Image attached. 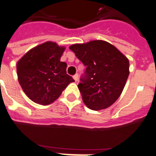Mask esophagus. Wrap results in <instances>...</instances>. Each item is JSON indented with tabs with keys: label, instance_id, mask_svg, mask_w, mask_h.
I'll use <instances>...</instances> for the list:
<instances>
[{
	"label": "esophagus",
	"instance_id": "obj_1",
	"mask_svg": "<svg viewBox=\"0 0 156 156\" xmlns=\"http://www.w3.org/2000/svg\"><path fill=\"white\" fill-rule=\"evenodd\" d=\"M73 78H74L75 81H78V79H79V75H78V74H75V75L73 76Z\"/></svg>",
	"mask_w": 156,
	"mask_h": 156
}]
</instances>
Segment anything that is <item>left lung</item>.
Wrapping results in <instances>:
<instances>
[{"mask_svg": "<svg viewBox=\"0 0 156 156\" xmlns=\"http://www.w3.org/2000/svg\"><path fill=\"white\" fill-rule=\"evenodd\" d=\"M86 69L78 84L83 103L94 111L116 101L129 76V61L115 46L104 41L69 47Z\"/></svg>", "mask_w": 156, "mask_h": 156, "instance_id": "left-lung-1", "label": "left lung"}]
</instances>
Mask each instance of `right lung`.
<instances>
[{"label":"right lung","instance_id":"obj_1","mask_svg":"<svg viewBox=\"0 0 156 156\" xmlns=\"http://www.w3.org/2000/svg\"><path fill=\"white\" fill-rule=\"evenodd\" d=\"M64 51L53 42H45L29 50L16 64L18 80L26 96L42 105L52 104L74 80L60 61Z\"/></svg>","mask_w":156,"mask_h":156}]
</instances>
